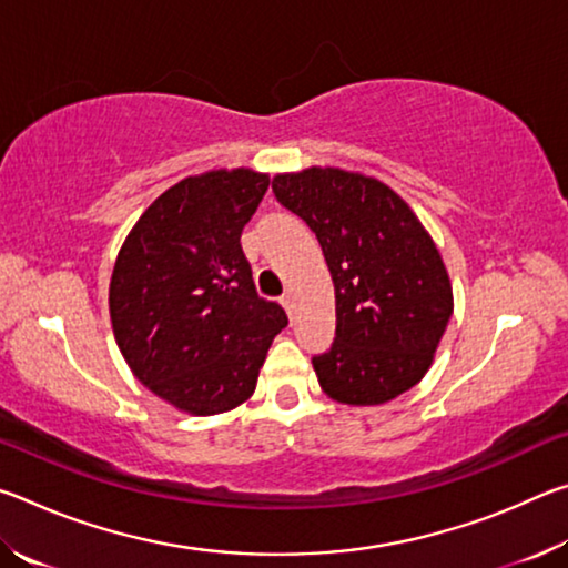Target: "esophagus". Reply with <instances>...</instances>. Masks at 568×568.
Listing matches in <instances>:
<instances>
[{
    "label": "esophagus",
    "mask_w": 568,
    "mask_h": 568,
    "mask_svg": "<svg viewBox=\"0 0 568 568\" xmlns=\"http://www.w3.org/2000/svg\"><path fill=\"white\" fill-rule=\"evenodd\" d=\"M281 305L285 307V313L293 318V307H295V305H293V297H291V295H283V297H281Z\"/></svg>",
    "instance_id": "1"
}]
</instances>
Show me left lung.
Returning a JSON list of instances; mask_svg holds the SVG:
<instances>
[{
	"instance_id": "left-lung-1",
	"label": "left lung",
	"mask_w": 568,
	"mask_h": 568,
	"mask_svg": "<svg viewBox=\"0 0 568 568\" xmlns=\"http://www.w3.org/2000/svg\"><path fill=\"white\" fill-rule=\"evenodd\" d=\"M277 203L313 230L335 287V341L313 355L321 388L378 406L426 376L454 313L436 243L376 178L307 168L273 178Z\"/></svg>"
}]
</instances>
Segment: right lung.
Segmentation results:
<instances>
[{
  "label": "right lung",
  "instance_id": "obj_1",
  "mask_svg": "<svg viewBox=\"0 0 568 568\" xmlns=\"http://www.w3.org/2000/svg\"><path fill=\"white\" fill-rule=\"evenodd\" d=\"M271 178L245 168L185 178L162 192L114 263L110 318L134 376L192 416L253 396L287 315L257 295L240 245Z\"/></svg>",
  "mask_w": 568,
  "mask_h": 568
}]
</instances>
